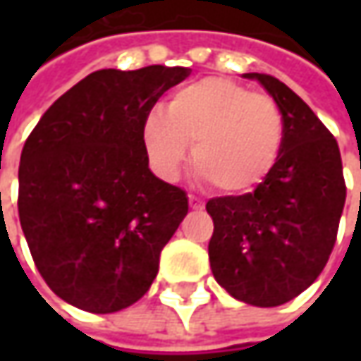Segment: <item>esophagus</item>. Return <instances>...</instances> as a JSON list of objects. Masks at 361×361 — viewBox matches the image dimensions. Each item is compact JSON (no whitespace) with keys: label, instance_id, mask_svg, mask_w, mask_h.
Masks as SVG:
<instances>
[{"label":"esophagus","instance_id":"obj_1","mask_svg":"<svg viewBox=\"0 0 361 361\" xmlns=\"http://www.w3.org/2000/svg\"><path fill=\"white\" fill-rule=\"evenodd\" d=\"M188 204H190L192 211H202V209H204V202L199 201L197 197H190V199H188Z\"/></svg>","mask_w":361,"mask_h":361}]
</instances>
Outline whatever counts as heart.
I'll return each instance as SVG.
<instances>
[{
  "mask_svg": "<svg viewBox=\"0 0 361 361\" xmlns=\"http://www.w3.org/2000/svg\"><path fill=\"white\" fill-rule=\"evenodd\" d=\"M142 148L164 178L180 173L192 146V166L219 192L243 195L261 185L283 148V116L269 96L225 78H204L176 90L166 112L142 120Z\"/></svg>",
  "mask_w": 361,
  "mask_h": 361,
  "instance_id": "heart-1",
  "label": "heart"
}]
</instances>
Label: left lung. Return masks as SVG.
<instances>
[{
	"label": "left lung",
	"instance_id": "left-lung-1",
	"mask_svg": "<svg viewBox=\"0 0 361 361\" xmlns=\"http://www.w3.org/2000/svg\"><path fill=\"white\" fill-rule=\"evenodd\" d=\"M257 80L283 116V148L253 192L207 202L215 231L209 261L216 283L243 303L275 307L298 298L326 267L345 202L340 148L283 82Z\"/></svg>",
	"mask_w": 361,
	"mask_h": 361
}]
</instances>
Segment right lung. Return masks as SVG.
<instances>
[{"instance_id":"right-lung-1","label":"right lung","mask_w":361,"mask_h":361,"mask_svg":"<svg viewBox=\"0 0 361 361\" xmlns=\"http://www.w3.org/2000/svg\"><path fill=\"white\" fill-rule=\"evenodd\" d=\"M183 66L98 70L60 96L20 159L21 231L49 289L92 313L136 303L188 213L183 188L148 169L142 120Z\"/></svg>"}]
</instances>
